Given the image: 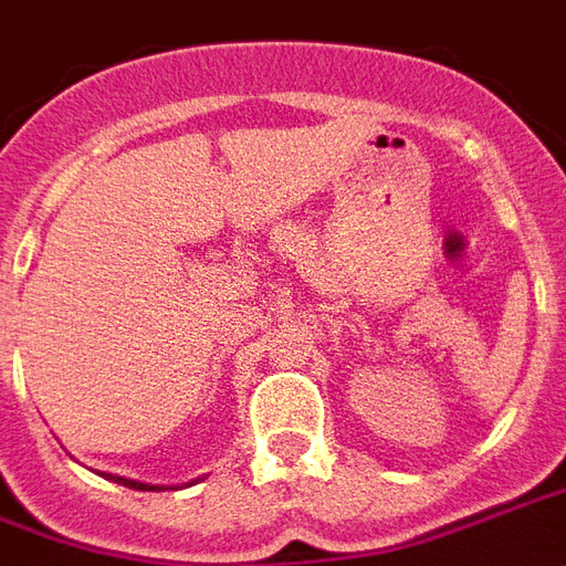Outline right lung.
I'll return each instance as SVG.
<instances>
[{"mask_svg": "<svg viewBox=\"0 0 566 566\" xmlns=\"http://www.w3.org/2000/svg\"><path fill=\"white\" fill-rule=\"evenodd\" d=\"M116 483H122V486H130V490H143V492H151L157 490V486H148V483H137V480H125V478H113Z\"/></svg>", "mask_w": 566, "mask_h": 566, "instance_id": "1", "label": "right lung"}]
</instances>
